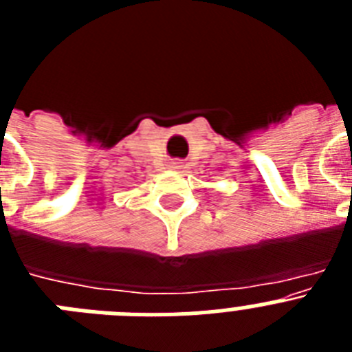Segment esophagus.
Segmentation results:
<instances>
[{"label":"esophagus","instance_id":"34e87169","mask_svg":"<svg viewBox=\"0 0 352 352\" xmlns=\"http://www.w3.org/2000/svg\"><path fill=\"white\" fill-rule=\"evenodd\" d=\"M174 167H179V166H174Z\"/></svg>","mask_w":352,"mask_h":352}]
</instances>
